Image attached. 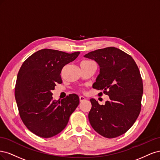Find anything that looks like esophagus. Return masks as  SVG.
Instances as JSON below:
<instances>
[{"mask_svg": "<svg viewBox=\"0 0 160 160\" xmlns=\"http://www.w3.org/2000/svg\"><path fill=\"white\" fill-rule=\"evenodd\" d=\"M79 99H80V101L82 102H83V101H85V100H86V98L84 97V96H80L79 97Z\"/></svg>", "mask_w": 160, "mask_h": 160, "instance_id": "obj_1", "label": "esophagus"}]
</instances>
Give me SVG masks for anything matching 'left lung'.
I'll return each mask as SVG.
<instances>
[{
  "mask_svg": "<svg viewBox=\"0 0 160 160\" xmlns=\"http://www.w3.org/2000/svg\"><path fill=\"white\" fill-rule=\"evenodd\" d=\"M84 56L96 61L100 68L92 87L110 98L104 105L90 100V124L105 138L121 136L133 126L141 110L143 83L138 67L131 56L115 47L96 50Z\"/></svg>",
  "mask_w": 160,
  "mask_h": 160,
  "instance_id": "8db88e82",
  "label": "left lung"
}]
</instances>
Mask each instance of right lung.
Returning a JSON list of instances; mask_svg holds the SVG:
<instances>
[{"mask_svg":"<svg viewBox=\"0 0 160 160\" xmlns=\"http://www.w3.org/2000/svg\"><path fill=\"white\" fill-rule=\"evenodd\" d=\"M80 52L68 54L42 49L26 60L20 67L15 86V99L24 125L37 136L48 138L62 131L78 106V95L54 100L52 90L61 84L63 67L74 61Z\"/></svg>","mask_w":160,"mask_h":160,"instance_id":"obj_1","label":"right lung"}]
</instances>
